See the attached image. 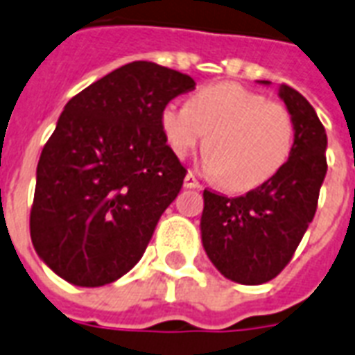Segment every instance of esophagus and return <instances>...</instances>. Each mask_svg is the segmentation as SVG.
<instances>
[{"label":"esophagus","instance_id":"34e87169","mask_svg":"<svg viewBox=\"0 0 355 355\" xmlns=\"http://www.w3.org/2000/svg\"><path fill=\"white\" fill-rule=\"evenodd\" d=\"M185 187L187 189H202L200 181L194 178V174H192V172H189V174L185 175Z\"/></svg>","mask_w":355,"mask_h":355}]
</instances>
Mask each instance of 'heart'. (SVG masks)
I'll use <instances>...</instances> for the list:
<instances>
[{
  "mask_svg": "<svg viewBox=\"0 0 355 355\" xmlns=\"http://www.w3.org/2000/svg\"><path fill=\"white\" fill-rule=\"evenodd\" d=\"M161 128L175 155L203 144V168L230 191L263 185L287 163L295 144L289 109L235 83L203 87L189 105L168 103Z\"/></svg>",
  "mask_w": 355,
  "mask_h": 355,
  "instance_id": "heart-1",
  "label": "heart"
}]
</instances>
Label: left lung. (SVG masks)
I'll use <instances>...</instances> for the list:
<instances>
[{
  "label": "left lung",
  "mask_w": 355,
  "mask_h": 355,
  "mask_svg": "<svg viewBox=\"0 0 355 355\" xmlns=\"http://www.w3.org/2000/svg\"><path fill=\"white\" fill-rule=\"evenodd\" d=\"M277 96L295 120V144L283 168L244 196L203 191V250L222 276L243 285L270 282L287 266L315 216L328 170V137L311 103L287 85H279Z\"/></svg>",
  "instance_id": "obj_1"
}]
</instances>
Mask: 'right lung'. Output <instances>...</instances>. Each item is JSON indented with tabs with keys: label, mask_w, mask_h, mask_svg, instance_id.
I'll return each mask as SVG.
<instances>
[{
	"label": "right lung",
	"mask_w": 355,
	"mask_h": 355,
	"mask_svg": "<svg viewBox=\"0 0 355 355\" xmlns=\"http://www.w3.org/2000/svg\"><path fill=\"white\" fill-rule=\"evenodd\" d=\"M194 85L135 60L66 103L40 153L29 220L35 252L57 276L101 287L139 263L187 174L161 112Z\"/></svg>",
	"instance_id": "obj_1"
}]
</instances>
